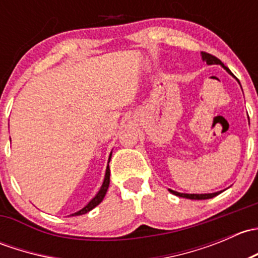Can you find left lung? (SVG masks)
<instances>
[{
  "mask_svg": "<svg viewBox=\"0 0 258 258\" xmlns=\"http://www.w3.org/2000/svg\"><path fill=\"white\" fill-rule=\"evenodd\" d=\"M201 57H202V61L206 62L207 64H221V66H222L223 69H225L226 71L231 75V76H233V74L230 71V69H228V67H226L225 64H223L222 62L217 58V57L212 56V54H210V53H206V52H201ZM168 191H170L172 195H175V196L182 197V199H188V200H209V199H212V197L217 196V195H220L221 192H222V191H217V192H213V194H181V192L173 191V189H170V188H168Z\"/></svg>",
  "mask_w": 258,
  "mask_h": 258,
  "instance_id": "left-lung-1",
  "label": "left lung"
}]
</instances>
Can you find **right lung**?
I'll use <instances>...</instances> for the list:
<instances>
[{
	"mask_svg": "<svg viewBox=\"0 0 258 258\" xmlns=\"http://www.w3.org/2000/svg\"><path fill=\"white\" fill-rule=\"evenodd\" d=\"M111 156H112V152L110 153V157H108V162H110L111 160ZM108 186H110V166L107 165V168H106V173H105V179H103V183L102 186H101V188L98 189V192L96 194V196L93 197L92 200H91L90 202H88L87 205H86L85 207H82L80 211H77V212L72 213V215L70 216H80V215H85V213L90 212L91 210L95 209L97 205H100L101 202H102V200L105 199L106 196V192H107L108 189Z\"/></svg>",
	"mask_w": 258,
	"mask_h": 258,
	"instance_id": "obj_1",
	"label": "right lung"
}]
</instances>
